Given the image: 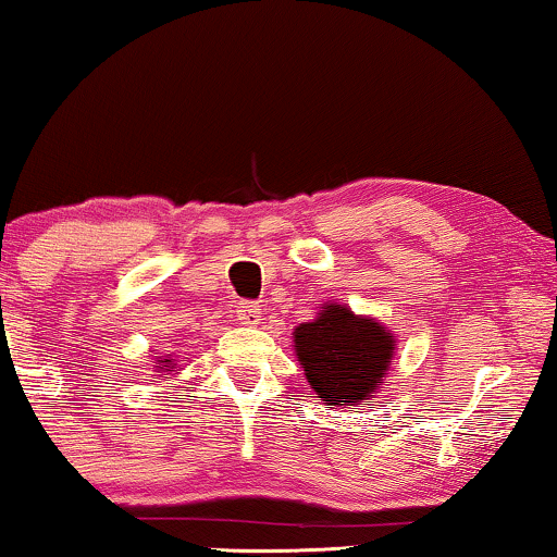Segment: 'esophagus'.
Wrapping results in <instances>:
<instances>
[{"mask_svg":"<svg viewBox=\"0 0 557 557\" xmlns=\"http://www.w3.org/2000/svg\"><path fill=\"white\" fill-rule=\"evenodd\" d=\"M236 315L238 321L246 323V326H257V323L262 321V306L255 300H242L236 306Z\"/></svg>","mask_w":557,"mask_h":557,"instance_id":"esophagus-1","label":"esophagus"}]
</instances>
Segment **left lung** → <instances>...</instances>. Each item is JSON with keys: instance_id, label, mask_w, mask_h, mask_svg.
<instances>
[{"instance_id": "8db88e82", "label": "left lung", "mask_w": 557, "mask_h": 557, "mask_svg": "<svg viewBox=\"0 0 557 557\" xmlns=\"http://www.w3.org/2000/svg\"><path fill=\"white\" fill-rule=\"evenodd\" d=\"M293 347L315 396L329 408H347L370 404L388 375L396 339L375 319L329 302L313 321L293 331Z\"/></svg>"}]
</instances>
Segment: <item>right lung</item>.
I'll return each mask as SVG.
<instances>
[{
	"mask_svg": "<svg viewBox=\"0 0 557 557\" xmlns=\"http://www.w3.org/2000/svg\"><path fill=\"white\" fill-rule=\"evenodd\" d=\"M153 368H157L159 372H172V368H174V360H169V357H166V360H161V357H159V360H157V364H153Z\"/></svg>",
	"mask_w": 557,
	"mask_h": 557,
	"instance_id": "add662e5",
	"label": "right lung"
}]
</instances>
